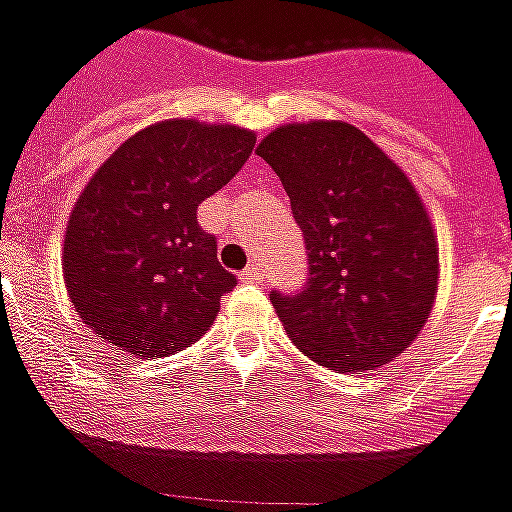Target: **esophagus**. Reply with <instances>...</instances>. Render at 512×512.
Segmentation results:
<instances>
[{
	"label": "esophagus",
	"instance_id": "obj_1",
	"mask_svg": "<svg viewBox=\"0 0 512 512\" xmlns=\"http://www.w3.org/2000/svg\"><path fill=\"white\" fill-rule=\"evenodd\" d=\"M240 281L242 283H261V281H264V272H261L259 264H248V267L242 270Z\"/></svg>",
	"mask_w": 512,
	"mask_h": 512
}]
</instances>
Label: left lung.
Segmentation results:
<instances>
[{"mask_svg":"<svg viewBox=\"0 0 512 512\" xmlns=\"http://www.w3.org/2000/svg\"><path fill=\"white\" fill-rule=\"evenodd\" d=\"M256 155L305 234V289L272 292L294 346L338 374L393 363L428 322L439 283L436 231L412 179L341 119L281 125Z\"/></svg>","mask_w":512,"mask_h":512,"instance_id":"obj_1","label":"left lung"}]
</instances>
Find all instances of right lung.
<instances>
[{
	"label": "right lung",
	"instance_id": "right-lung-1",
	"mask_svg": "<svg viewBox=\"0 0 512 512\" xmlns=\"http://www.w3.org/2000/svg\"><path fill=\"white\" fill-rule=\"evenodd\" d=\"M256 133L163 119L122 141L70 210L62 272L78 319L136 357H169L207 333L237 278L220 267L196 210L218 193Z\"/></svg>",
	"mask_w": 512,
	"mask_h": 512
}]
</instances>
